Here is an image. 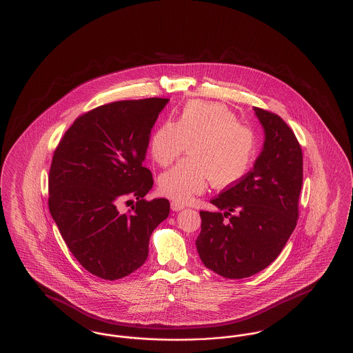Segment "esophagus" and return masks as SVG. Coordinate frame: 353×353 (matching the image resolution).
Wrapping results in <instances>:
<instances>
[{
    "mask_svg": "<svg viewBox=\"0 0 353 353\" xmlns=\"http://www.w3.org/2000/svg\"><path fill=\"white\" fill-rule=\"evenodd\" d=\"M184 207H185V205H184L183 203H180V201H174V200H173V201L170 203V208H172L173 211H181Z\"/></svg>",
    "mask_w": 353,
    "mask_h": 353,
    "instance_id": "34e87169",
    "label": "esophagus"
}]
</instances>
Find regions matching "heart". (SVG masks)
I'll return each mask as SVG.
<instances>
[{
  "mask_svg": "<svg viewBox=\"0 0 353 353\" xmlns=\"http://www.w3.org/2000/svg\"><path fill=\"white\" fill-rule=\"evenodd\" d=\"M187 146L190 157L159 181L163 196L180 203L204 192L210 180L214 188L238 184L258 157L255 130L224 105L204 101L187 103L176 122H163L150 138L152 157L161 166L174 163Z\"/></svg>",
  "mask_w": 353,
  "mask_h": 353,
  "instance_id": "1",
  "label": "heart"
}]
</instances>
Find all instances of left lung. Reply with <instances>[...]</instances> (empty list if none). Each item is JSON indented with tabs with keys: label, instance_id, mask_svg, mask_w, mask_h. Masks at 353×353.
<instances>
[{
	"label": "left lung",
	"instance_id": "left-lung-1",
	"mask_svg": "<svg viewBox=\"0 0 353 353\" xmlns=\"http://www.w3.org/2000/svg\"><path fill=\"white\" fill-rule=\"evenodd\" d=\"M265 146L242 181L215 196L219 211H200L197 252L205 268L241 279L266 269L279 255L299 220L302 149L294 132L275 112L254 108Z\"/></svg>",
	"mask_w": 353,
	"mask_h": 353
}]
</instances>
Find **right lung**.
<instances>
[{
	"instance_id": "right-lung-1",
	"label": "right lung",
	"mask_w": 353,
	"mask_h": 353,
	"mask_svg": "<svg viewBox=\"0 0 353 353\" xmlns=\"http://www.w3.org/2000/svg\"><path fill=\"white\" fill-rule=\"evenodd\" d=\"M168 98L118 101L79 115L59 141L48 176V207L77 261L115 281L139 269L154 228L170 210L166 199H143L153 187L142 163ZM134 196L126 214L121 201Z\"/></svg>"
}]
</instances>
